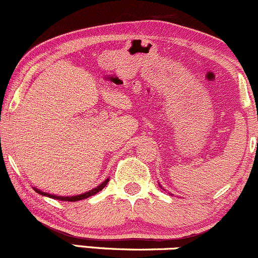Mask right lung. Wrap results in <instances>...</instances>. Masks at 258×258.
Returning a JSON list of instances; mask_svg holds the SVG:
<instances>
[{
  "mask_svg": "<svg viewBox=\"0 0 258 258\" xmlns=\"http://www.w3.org/2000/svg\"><path fill=\"white\" fill-rule=\"evenodd\" d=\"M109 178L107 179H105L103 183H100L99 185L97 187H93V189L90 190V191L87 192H84V194H79V195H75V196H59V195H53V194H49V192H44L41 191V190L37 189L36 186H33L34 191L39 194L41 196H46V197H50V199H55V200H59V201H68V202H75V201H80V200H84V199H87V197L90 196H93L95 195L97 192H99L100 190H103L105 185H106L107 183H109Z\"/></svg>",
  "mask_w": 258,
  "mask_h": 258,
  "instance_id": "right-lung-1",
  "label": "right lung"
}]
</instances>
